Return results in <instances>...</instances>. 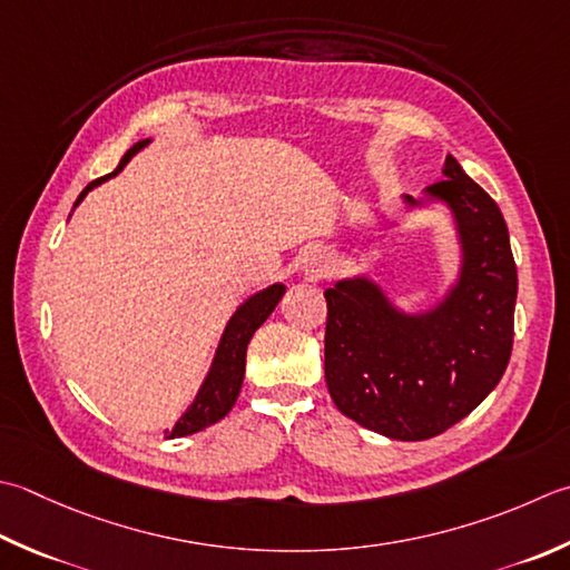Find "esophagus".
Here are the masks:
<instances>
[{"label":"esophagus","mask_w":570,"mask_h":570,"mask_svg":"<svg viewBox=\"0 0 570 570\" xmlns=\"http://www.w3.org/2000/svg\"><path fill=\"white\" fill-rule=\"evenodd\" d=\"M304 272H306L311 278H323V276H326V274L331 272L328 256L321 254V252H311V254L306 256V262H304Z\"/></svg>","instance_id":"34e87169"}]
</instances>
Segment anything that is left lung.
<instances>
[{
    "label": "left lung",
    "instance_id": "left-lung-1",
    "mask_svg": "<svg viewBox=\"0 0 570 570\" xmlns=\"http://www.w3.org/2000/svg\"><path fill=\"white\" fill-rule=\"evenodd\" d=\"M425 189L452 209L462 264L456 284L422 314L395 308L367 276L326 288V385L345 417L417 442L450 430L492 393L514 343L517 264L501 209L452 155Z\"/></svg>",
    "mask_w": 570,
    "mask_h": 570
}]
</instances>
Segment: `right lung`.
<instances>
[{
  "mask_svg": "<svg viewBox=\"0 0 570 570\" xmlns=\"http://www.w3.org/2000/svg\"><path fill=\"white\" fill-rule=\"evenodd\" d=\"M148 142L150 140H140V142L132 145V148L120 158L116 170L106 175V177H98V180L88 185L83 193L78 195L76 205L88 195V189H94L100 183H106L108 177L118 175L122 167L128 165L132 155L142 150ZM284 292H286L284 284L266 286L264 292L249 296L237 311H234V316L229 318L225 333H222L217 353H215V361H212V367H209L203 387H199V393L193 400V405L185 410V415L175 422V428L165 430L167 440L185 438V434H195L199 430L215 425V422L225 417L227 412L232 410V405L237 403L242 381H244V365H247V345L254 336V331L272 316V311L276 308L278 301H282Z\"/></svg>",
  "mask_w": 570,
  "mask_h": 570,
  "instance_id": "obj_1",
  "label": "right lung"
}]
</instances>
